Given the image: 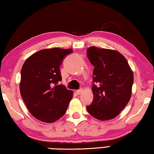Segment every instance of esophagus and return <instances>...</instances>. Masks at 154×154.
I'll return each instance as SVG.
<instances>
[{
  "instance_id": "1",
  "label": "esophagus",
  "mask_w": 154,
  "mask_h": 154,
  "mask_svg": "<svg viewBox=\"0 0 154 154\" xmlns=\"http://www.w3.org/2000/svg\"><path fill=\"white\" fill-rule=\"evenodd\" d=\"M82 91H83L82 88H80V89L76 91V94H77V95H80V94H82Z\"/></svg>"
}]
</instances>
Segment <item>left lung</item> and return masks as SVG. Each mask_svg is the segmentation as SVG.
<instances>
[{
    "mask_svg": "<svg viewBox=\"0 0 154 154\" xmlns=\"http://www.w3.org/2000/svg\"><path fill=\"white\" fill-rule=\"evenodd\" d=\"M87 55L93 69V103L88 112L99 120L116 117L130 100L134 76L126 58L116 51L93 46Z\"/></svg>",
    "mask_w": 154,
    "mask_h": 154,
    "instance_id": "obj_1",
    "label": "left lung"
}]
</instances>
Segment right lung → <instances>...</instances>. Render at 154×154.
Segmentation results:
<instances>
[{
  "label": "right lung",
  "mask_w": 154,
  "mask_h": 154,
  "mask_svg": "<svg viewBox=\"0 0 154 154\" xmlns=\"http://www.w3.org/2000/svg\"><path fill=\"white\" fill-rule=\"evenodd\" d=\"M71 48L40 50L26 59L21 70L20 89L27 108L36 119L52 123L66 112L73 92L63 85L61 64Z\"/></svg>",
  "instance_id": "add662e5"
}]
</instances>
